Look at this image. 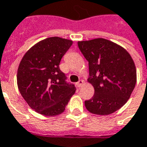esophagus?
Segmentation results:
<instances>
[{"mask_svg": "<svg viewBox=\"0 0 147 147\" xmlns=\"http://www.w3.org/2000/svg\"><path fill=\"white\" fill-rule=\"evenodd\" d=\"M76 85L79 87V88H80V87H82L83 85H84V80H79L78 82L76 83Z\"/></svg>", "mask_w": 147, "mask_h": 147, "instance_id": "obj_1", "label": "esophagus"}]
</instances>
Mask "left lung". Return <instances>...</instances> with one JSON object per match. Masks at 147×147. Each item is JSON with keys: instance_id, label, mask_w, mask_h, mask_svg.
Instances as JSON below:
<instances>
[{"instance_id": "left-lung-1", "label": "left lung", "mask_w": 147, "mask_h": 147, "mask_svg": "<svg viewBox=\"0 0 147 147\" xmlns=\"http://www.w3.org/2000/svg\"><path fill=\"white\" fill-rule=\"evenodd\" d=\"M78 46L89 64L88 82L95 89L85 101L86 108L95 115L112 114L127 102L135 87L134 60L126 49L103 38L79 41Z\"/></svg>"}]
</instances>
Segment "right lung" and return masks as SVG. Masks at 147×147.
<instances>
[{"mask_svg":"<svg viewBox=\"0 0 147 147\" xmlns=\"http://www.w3.org/2000/svg\"><path fill=\"white\" fill-rule=\"evenodd\" d=\"M71 45V40L47 38L33 45L20 61L16 77L18 89L28 106L39 114L56 116L63 113L76 91L59 67Z\"/></svg>","mask_w":147,"mask_h":147,"instance_id":"obj_1","label":"right lung"}]
</instances>
